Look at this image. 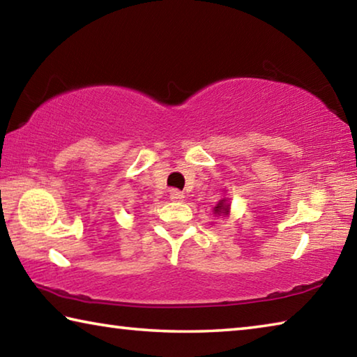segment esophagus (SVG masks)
Listing matches in <instances>:
<instances>
[{
	"mask_svg": "<svg viewBox=\"0 0 357 357\" xmlns=\"http://www.w3.org/2000/svg\"><path fill=\"white\" fill-rule=\"evenodd\" d=\"M183 198H184V195H183V192H179V190H170V200L172 202H183Z\"/></svg>",
	"mask_w": 357,
	"mask_h": 357,
	"instance_id": "1",
	"label": "esophagus"
}]
</instances>
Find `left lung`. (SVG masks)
Returning <instances> with one entry per match:
<instances>
[{
    "instance_id": "8db88e82",
    "label": "left lung",
    "mask_w": 357,
    "mask_h": 357,
    "mask_svg": "<svg viewBox=\"0 0 357 357\" xmlns=\"http://www.w3.org/2000/svg\"><path fill=\"white\" fill-rule=\"evenodd\" d=\"M228 213H229V203H228L227 198H223V200H220L219 203L215 204L214 214L215 215H225L227 217Z\"/></svg>"
}]
</instances>
